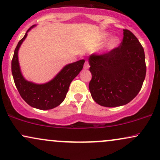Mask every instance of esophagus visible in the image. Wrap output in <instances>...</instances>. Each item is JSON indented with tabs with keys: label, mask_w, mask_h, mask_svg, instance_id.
<instances>
[{
	"label": "esophagus",
	"mask_w": 160,
	"mask_h": 160,
	"mask_svg": "<svg viewBox=\"0 0 160 160\" xmlns=\"http://www.w3.org/2000/svg\"><path fill=\"white\" fill-rule=\"evenodd\" d=\"M83 68H84V69H89V62H88V61H86V62H85V64H84Z\"/></svg>",
	"instance_id": "esophagus-1"
}]
</instances>
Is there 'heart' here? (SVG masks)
<instances>
[{
  "instance_id": "b5f03b06",
  "label": "heart",
  "mask_w": 160,
  "mask_h": 160,
  "mask_svg": "<svg viewBox=\"0 0 160 160\" xmlns=\"http://www.w3.org/2000/svg\"><path fill=\"white\" fill-rule=\"evenodd\" d=\"M110 35H111L110 33H105V34H104L103 38L104 39H107L108 38H109ZM119 43H120V38H119V37L113 36L112 38H111V39L108 40V43H106V45L104 46L102 52H111V51L113 50V49H114L115 48H117V47H118Z\"/></svg>"
}]
</instances>
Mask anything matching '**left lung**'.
<instances>
[{
	"instance_id": "left-lung-1",
	"label": "left lung",
	"mask_w": 160,
	"mask_h": 160,
	"mask_svg": "<svg viewBox=\"0 0 160 160\" xmlns=\"http://www.w3.org/2000/svg\"><path fill=\"white\" fill-rule=\"evenodd\" d=\"M89 63V91L97 104L108 108L122 106L140 92L146 76L144 51L127 29H123L120 47L101 56L91 55Z\"/></svg>"
}]
</instances>
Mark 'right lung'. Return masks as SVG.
<instances>
[{"instance_id": "obj_1", "label": "right lung", "mask_w": 160, "mask_h": 160, "mask_svg": "<svg viewBox=\"0 0 160 160\" xmlns=\"http://www.w3.org/2000/svg\"><path fill=\"white\" fill-rule=\"evenodd\" d=\"M34 26L36 25H34L27 31L16 46L12 59V74L20 95L28 104L37 109L49 110L56 108L65 100L70 84L82 69L85 60L66 65L54 78L45 83H34L27 80L20 69L18 52L28 32Z\"/></svg>"}]
</instances>
